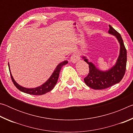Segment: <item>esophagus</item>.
<instances>
[{"mask_svg":"<svg viewBox=\"0 0 133 133\" xmlns=\"http://www.w3.org/2000/svg\"><path fill=\"white\" fill-rule=\"evenodd\" d=\"M80 59V56L77 53H74L71 57V62L73 63H76Z\"/></svg>","mask_w":133,"mask_h":133,"instance_id":"esophagus-1","label":"esophagus"}]
</instances>
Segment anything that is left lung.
I'll return each mask as SVG.
<instances>
[{
	"label": "left lung",
	"mask_w": 133,
	"mask_h": 133,
	"mask_svg": "<svg viewBox=\"0 0 133 133\" xmlns=\"http://www.w3.org/2000/svg\"><path fill=\"white\" fill-rule=\"evenodd\" d=\"M109 34L116 37L120 44V53L116 64L107 70L98 69L93 63L89 62L85 56H82L84 61L89 66L88 76L84 78L85 84L94 90H103L118 83L124 75L127 63V50L120 34L109 25Z\"/></svg>",
	"instance_id": "left-lung-1"
}]
</instances>
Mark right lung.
Returning a JSON list of instances; mask_svg holds the SVG:
<instances>
[{
	"mask_svg": "<svg viewBox=\"0 0 133 133\" xmlns=\"http://www.w3.org/2000/svg\"><path fill=\"white\" fill-rule=\"evenodd\" d=\"M67 63H68V61H67V60H65V61L60 63L58 64L57 66V67H56L55 70H54V71L53 72L52 75L50 76V77H49V79L47 80L46 82L43 83V84H42L41 85H40L39 87H35V88H31V89L26 88V87H22L21 85H19L18 83H17L16 82L14 78H13V76L12 75V73H11L10 66L9 63H8V66H9V69L11 78H12V80L13 83V84H14L15 86L17 87V89H19L20 91L23 92V93L31 94V95L38 96V95H43V94H46L48 93V92L50 91L51 90L55 87L56 83L57 82L60 70H61L62 67L63 66L67 64Z\"/></svg>",
	"mask_w": 133,
	"mask_h": 133,
	"instance_id": "obj_1",
	"label": "right lung"
}]
</instances>
